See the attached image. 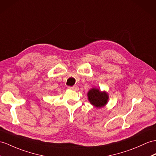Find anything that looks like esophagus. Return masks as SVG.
<instances>
[{
  "label": "esophagus",
  "mask_w": 156,
  "mask_h": 156,
  "mask_svg": "<svg viewBox=\"0 0 156 156\" xmlns=\"http://www.w3.org/2000/svg\"><path fill=\"white\" fill-rule=\"evenodd\" d=\"M69 89H71V90H79V87L77 86H73V87H69Z\"/></svg>",
  "instance_id": "obj_1"
}]
</instances>
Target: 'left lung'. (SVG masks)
Here are the masks:
<instances>
[{
	"instance_id": "8db88e82",
	"label": "left lung",
	"mask_w": 156,
	"mask_h": 156,
	"mask_svg": "<svg viewBox=\"0 0 156 156\" xmlns=\"http://www.w3.org/2000/svg\"><path fill=\"white\" fill-rule=\"evenodd\" d=\"M87 96L90 103L96 108L105 107L108 100L107 93L105 91L102 92L97 88L91 89L87 93Z\"/></svg>"
}]
</instances>
